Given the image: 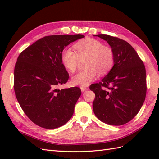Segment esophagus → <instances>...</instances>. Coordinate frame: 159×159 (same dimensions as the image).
Returning a JSON list of instances; mask_svg holds the SVG:
<instances>
[{
	"mask_svg": "<svg viewBox=\"0 0 159 159\" xmlns=\"http://www.w3.org/2000/svg\"><path fill=\"white\" fill-rule=\"evenodd\" d=\"M80 89H81L82 92H85V91L88 89V87H80Z\"/></svg>",
	"mask_w": 159,
	"mask_h": 159,
	"instance_id": "1",
	"label": "esophagus"
}]
</instances>
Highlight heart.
Wrapping results in <instances>:
<instances>
[{
	"instance_id": "obj_1",
	"label": "heart",
	"mask_w": 159,
	"mask_h": 159,
	"mask_svg": "<svg viewBox=\"0 0 159 159\" xmlns=\"http://www.w3.org/2000/svg\"><path fill=\"white\" fill-rule=\"evenodd\" d=\"M77 53L71 48L66 49L62 53L61 60L64 66L71 72H74L80 61H85L87 69L72 77L74 85L86 87L96 79L98 74L104 75L112 68L115 62L113 50L104 46L99 40L88 38L74 45Z\"/></svg>"
}]
</instances>
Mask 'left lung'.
I'll return each mask as SVG.
<instances>
[{"label": "left lung", "mask_w": 159, "mask_h": 159, "mask_svg": "<svg viewBox=\"0 0 159 159\" xmlns=\"http://www.w3.org/2000/svg\"><path fill=\"white\" fill-rule=\"evenodd\" d=\"M113 50L114 66L98 83L90 85L95 93L94 114L102 122L121 126L135 117L146 96V74L143 61L132 46L117 37L97 35Z\"/></svg>", "instance_id": "8db88e82"}]
</instances>
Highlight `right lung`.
I'll use <instances>...</instances> for the list:
<instances>
[{
  "label": "right lung",
  "instance_id": "1",
  "mask_svg": "<svg viewBox=\"0 0 159 159\" xmlns=\"http://www.w3.org/2000/svg\"><path fill=\"white\" fill-rule=\"evenodd\" d=\"M84 37L45 36L24 50L17 59L13 83L16 98L24 113L38 126L53 129L72 117L81 90L76 87L59 90L57 87L69 79L61 60L63 49Z\"/></svg>",
  "mask_w": 159,
  "mask_h": 159
}]
</instances>
